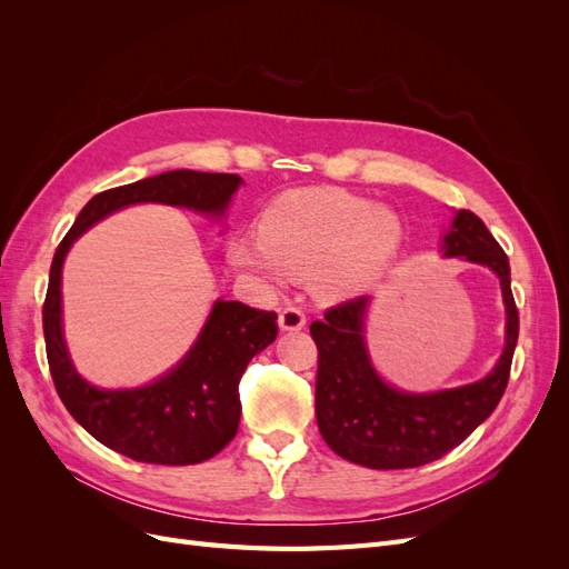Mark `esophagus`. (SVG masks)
Returning <instances> with one entry per match:
<instances>
[{
	"mask_svg": "<svg viewBox=\"0 0 569 569\" xmlns=\"http://www.w3.org/2000/svg\"><path fill=\"white\" fill-rule=\"evenodd\" d=\"M278 322H280V330H282V332H299V330H303L306 316L299 311V308L287 306L284 311L280 313Z\"/></svg>",
	"mask_w": 569,
	"mask_h": 569,
	"instance_id": "obj_1",
	"label": "esophagus"
}]
</instances>
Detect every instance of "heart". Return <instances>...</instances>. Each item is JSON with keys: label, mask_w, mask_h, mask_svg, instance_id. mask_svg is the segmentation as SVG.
Here are the masks:
<instances>
[{"label": "heart", "mask_w": 569, "mask_h": 569, "mask_svg": "<svg viewBox=\"0 0 569 569\" xmlns=\"http://www.w3.org/2000/svg\"><path fill=\"white\" fill-rule=\"evenodd\" d=\"M403 239V220L389 206L339 189H299L268 206L261 232L230 239L228 261L270 282L308 278L316 299L339 303L380 282Z\"/></svg>", "instance_id": "1"}]
</instances>
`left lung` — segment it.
Listing matches in <instances>:
<instances>
[{
  "label": "left lung",
  "mask_w": 569,
  "mask_h": 569,
  "mask_svg": "<svg viewBox=\"0 0 569 569\" xmlns=\"http://www.w3.org/2000/svg\"><path fill=\"white\" fill-rule=\"evenodd\" d=\"M446 258L487 266L501 280L506 347L491 372L472 385L441 391H403L375 370L366 343L372 297L343 301L311 325L318 347L316 418L330 449L372 470L418 468L456 449L485 422L508 387L520 316L510 291L508 256L472 211H458L441 237Z\"/></svg>",
  "instance_id": "1"
}]
</instances>
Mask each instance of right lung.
Masks as SVG:
<instances>
[{
  "mask_svg": "<svg viewBox=\"0 0 569 569\" xmlns=\"http://www.w3.org/2000/svg\"><path fill=\"white\" fill-rule=\"evenodd\" d=\"M242 178L230 173H168L113 187L92 197L59 244L42 306L47 360L68 412L88 432L137 462L194 465L234 439L242 403L239 380L249 360L278 337V313L218 299L192 349L159 380L137 389H101L76 370L63 339L61 268L68 249L94 222L132 203H166L222 218Z\"/></svg>",
  "mask_w": 569,
  "mask_h": 569,
  "instance_id": "add662e5",
  "label": "right lung"
}]
</instances>
